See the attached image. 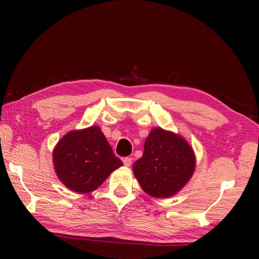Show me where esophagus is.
Returning <instances> with one entry per match:
<instances>
[{
    "label": "esophagus",
    "instance_id": "esophagus-1",
    "mask_svg": "<svg viewBox=\"0 0 259 259\" xmlns=\"http://www.w3.org/2000/svg\"><path fill=\"white\" fill-rule=\"evenodd\" d=\"M131 163H133V159H131V157H124V159H123V164L125 166H130Z\"/></svg>",
    "mask_w": 259,
    "mask_h": 259
}]
</instances>
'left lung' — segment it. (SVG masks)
I'll return each mask as SVG.
<instances>
[{
    "label": "left lung",
    "mask_w": 259,
    "mask_h": 259,
    "mask_svg": "<svg viewBox=\"0 0 259 259\" xmlns=\"http://www.w3.org/2000/svg\"><path fill=\"white\" fill-rule=\"evenodd\" d=\"M133 169L144 192L154 198H169L191 179L195 155L181 136L154 128L145 140L143 156Z\"/></svg>",
    "instance_id": "obj_1"
}]
</instances>
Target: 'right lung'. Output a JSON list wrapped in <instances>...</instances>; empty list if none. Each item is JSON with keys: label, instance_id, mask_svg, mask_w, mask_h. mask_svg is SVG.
Returning <instances> with one entry per match:
<instances>
[{"label": "right lung", "instance_id": "1", "mask_svg": "<svg viewBox=\"0 0 259 259\" xmlns=\"http://www.w3.org/2000/svg\"><path fill=\"white\" fill-rule=\"evenodd\" d=\"M52 157L61 183L77 193L95 191L122 165L97 125L69 131L56 145Z\"/></svg>", "mask_w": 259, "mask_h": 259}]
</instances>
